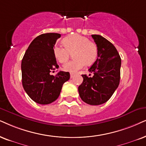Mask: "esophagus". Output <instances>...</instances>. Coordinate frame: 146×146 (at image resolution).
Segmentation results:
<instances>
[{"mask_svg": "<svg viewBox=\"0 0 146 146\" xmlns=\"http://www.w3.org/2000/svg\"><path fill=\"white\" fill-rule=\"evenodd\" d=\"M74 75H75V73H70V77H71V78H72V77H74Z\"/></svg>", "mask_w": 146, "mask_h": 146, "instance_id": "esophagus-1", "label": "esophagus"}]
</instances>
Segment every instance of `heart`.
<instances>
[{
  "label": "heart",
  "instance_id": "b5f03b06",
  "mask_svg": "<svg viewBox=\"0 0 146 146\" xmlns=\"http://www.w3.org/2000/svg\"><path fill=\"white\" fill-rule=\"evenodd\" d=\"M64 46H54L53 52L56 60L60 63L67 62L70 55L73 54L75 60L67 62L63 65L64 71L75 73L82 69L86 63L93 64L97 59L98 49L94 42L89 41L88 38L79 34L71 35L62 40Z\"/></svg>",
  "mask_w": 146,
  "mask_h": 146
}]
</instances>
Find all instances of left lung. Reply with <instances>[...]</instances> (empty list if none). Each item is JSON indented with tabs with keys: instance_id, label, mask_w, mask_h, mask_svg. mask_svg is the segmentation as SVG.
I'll use <instances>...</instances> for the list:
<instances>
[{
	"instance_id": "1",
	"label": "left lung",
	"mask_w": 146,
	"mask_h": 146,
	"mask_svg": "<svg viewBox=\"0 0 146 146\" xmlns=\"http://www.w3.org/2000/svg\"><path fill=\"white\" fill-rule=\"evenodd\" d=\"M92 37L98 49V58L89 69L93 76L82 75L84 81L78 91L84 102L100 105L107 102L119 86L121 59L111 42L100 35H92Z\"/></svg>"
}]
</instances>
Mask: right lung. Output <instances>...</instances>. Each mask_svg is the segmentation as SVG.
<instances>
[{"mask_svg":"<svg viewBox=\"0 0 146 146\" xmlns=\"http://www.w3.org/2000/svg\"><path fill=\"white\" fill-rule=\"evenodd\" d=\"M60 37L57 33H46L36 37L29 44L21 61L22 85L35 102L48 104L59 96L62 85L70 78L69 72H50L58 69L54 46Z\"/></svg>","mask_w":146,"mask_h":146,"instance_id":"add662e5","label":"right lung"}]
</instances>
